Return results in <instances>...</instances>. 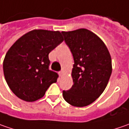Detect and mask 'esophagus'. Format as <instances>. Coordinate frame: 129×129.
Masks as SVG:
<instances>
[{"label": "esophagus", "instance_id": "esophagus-1", "mask_svg": "<svg viewBox=\"0 0 129 129\" xmlns=\"http://www.w3.org/2000/svg\"><path fill=\"white\" fill-rule=\"evenodd\" d=\"M63 71H60V72H59V76L60 77H62V75H63Z\"/></svg>", "mask_w": 129, "mask_h": 129}]
</instances>
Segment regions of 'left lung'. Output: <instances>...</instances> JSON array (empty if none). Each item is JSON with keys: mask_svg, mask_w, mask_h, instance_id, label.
Returning a JSON list of instances; mask_svg holds the SVG:
<instances>
[{"mask_svg": "<svg viewBox=\"0 0 129 129\" xmlns=\"http://www.w3.org/2000/svg\"><path fill=\"white\" fill-rule=\"evenodd\" d=\"M62 33L75 62L74 84L63 91V98L73 106H87L106 89L112 72L111 57L104 42L86 28Z\"/></svg>", "mask_w": 129, "mask_h": 129, "instance_id": "left-lung-1", "label": "left lung"}]
</instances>
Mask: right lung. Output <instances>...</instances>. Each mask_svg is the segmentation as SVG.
I'll list each match as a JSON object with an SVG mask.
<instances>
[{
    "label": "right lung",
    "mask_w": 129,
    "mask_h": 129,
    "mask_svg": "<svg viewBox=\"0 0 129 129\" xmlns=\"http://www.w3.org/2000/svg\"><path fill=\"white\" fill-rule=\"evenodd\" d=\"M63 40L59 31L34 29L8 49L3 60V73L8 85L18 98L36 101L57 82V73L49 70V54Z\"/></svg>",
    "instance_id": "right-lung-1"
}]
</instances>
